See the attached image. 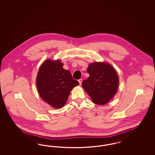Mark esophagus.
Masks as SVG:
<instances>
[{"label":"esophagus","instance_id":"34e87169","mask_svg":"<svg viewBox=\"0 0 155 155\" xmlns=\"http://www.w3.org/2000/svg\"><path fill=\"white\" fill-rule=\"evenodd\" d=\"M78 82H79L80 84V85H81V84H82V79H81V78H80V80H78Z\"/></svg>","mask_w":155,"mask_h":155}]
</instances>
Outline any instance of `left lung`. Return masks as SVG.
Returning <instances> with one entry per match:
<instances>
[{"instance_id": "1", "label": "left lung", "mask_w": 155, "mask_h": 155, "mask_svg": "<svg viewBox=\"0 0 155 155\" xmlns=\"http://www.w3.org/2000/svg\"><path fill=\"white\" fill-rule=\"evenodd\" d=\"M89 77L82 82L83 88L96 104L107 103L116 94L118 77L116 70L109 63H94L89 65Z\"/></svg>"}]
</instances>
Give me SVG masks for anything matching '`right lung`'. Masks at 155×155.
<instances>
[{
	"label": "right lung",
	"instance_id": "add662e5",
	"mask_svg": "<svg viewBox=\"0 0 155 155\" xmlns=\"http://www.w3.org/2000/svg\"><path fill=\"white\" fill-rule=\"evenodd\" d=\"M60 60H47L40 67L37 87L41 98L53 107L60 109L66 102L70 91L79 82L63 68Z\"/></svg>",
	"mask_w": 155,
	"mask_h": 155
}]
</instances>
